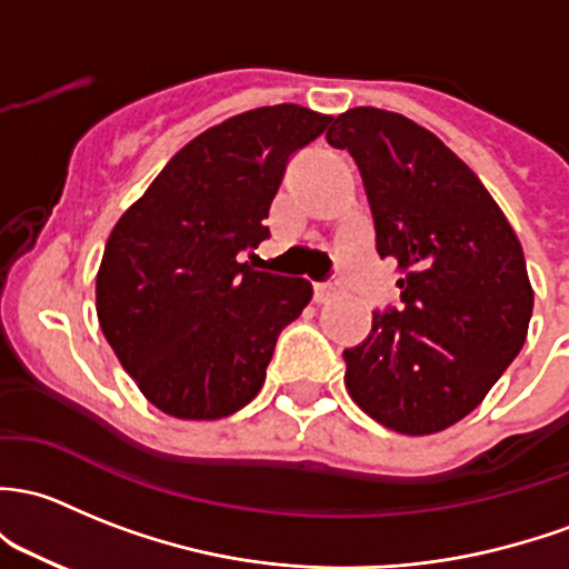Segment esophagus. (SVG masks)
Instances as JSON below:
<instances>
[{
  "instance_id": "obj_1",
  "label": "esophagus",
  "mask_w": 569,
  "mask_h": 569,
  "mask_svg": "<svg viewBox=\"0 0 569 569\" xmlns=\"http://www.w3.org/2000/svg\"><path fill=\"white\" fill-rule=\"evenodd\" d=\"M338 283H316L313 286V297L316 302H330L335 295H338Z\"/></svg>"
}]
</instances>
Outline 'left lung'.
I'll list each match as a JSON object with an SVG mask.
<instances>
[{
  "label": "left lung",
  "mask_w": 569,
  "mask_h": 569,
  "mask_svg": "<svg viewBox=\"0 0 569 569\" xmlns=\"http://www.w3.org/2000/svg\"><path fill=\"white\" fill-rule=\"evenodd\" d=\"M360 169L381 259L398 261L400 310L373 313L343 351L346 390L406 436L456 426L521 351L535 291L523 248L475 171L403 113L349 109L327 130Z\"/></svg>",
  "instance_id": "8db88e82"
}]
</instances>
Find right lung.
I'll return each instance as SVG.
<instances>
[{
    "label": "right lung",
    "instance_id": "1",
    "mask_svg": "<svg viewBox=\"0 0 569 569\" xmlns=\"http://www.w3.org/2000/svg\"><path fill=\"white\" fill-rule=\"evenodd\" d=\"M330 122L297 103L237 113L184 143L113 226L94 286L100 330L166 415L220 420L259 395L313 286L242 253L269 237L291 154Z\"/></svg>",
    "mask_w": 569,
    "mask_h": 569
}]
</instances>
